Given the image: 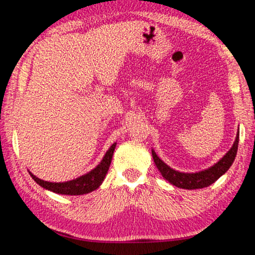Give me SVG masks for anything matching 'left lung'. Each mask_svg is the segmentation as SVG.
Here are the masks:
<instances>
[{"label": "left lung", "mask_w": 255, "mask_h": 255, "mask_svg": "<svg viewBox=\"0 0 255 255\" xmlns=\"http://www.w3.org/2000/svg\"><path fill=\"white\" fill-rule=\"evenodd\" d=\"M239 136L240 132H237L234 145L232 146V148L228 150L226 155H224V157L222 159H219V162L209 167V169L201 172H197V173H182V172L171 169L170 166H167L166 164L155 154L154 150H152L153 159L155 164H156L157 169L163 175V178L166 179L171 184L175 185V187L188 190L206 188L209 187L210 184H213L215 181H217L232 166V164L234 162L236 156L237 147H239Z\"/></svg>", "instance_id": "left-lung-1"}]
</instances>
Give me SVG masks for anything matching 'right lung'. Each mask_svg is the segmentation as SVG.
<instances>
[{
  "instance_id": "1",
  "label": "right lung",
  "mask_w": 255,
  "mask_h": 255,
  "mask_svg": "<svg viewBox=\"0 0 255 255\" xmlns=\"http://www.w3.org/2000/svg\"><path fill=\"white\" fill-rule=\"evenodd\" d=\"M116 147V143L112 144L111 147L108 149L105 157L101 161V163L85 175H82L80 178L75 180L67 181V182H48V181H44L39 178H37L36 175H33L31 172H29L31 178L36 181V182L40 185V187L45 188L50 191L60 193V195H71V196H79V195H85L93 191V190L98 189L102 183V181L105 180V176L107 174L108 170H109L112 155H114Z\"/></svg>"
}]
</instances>
